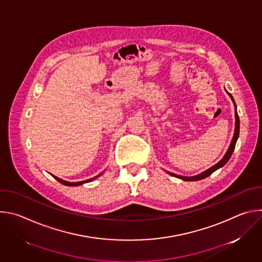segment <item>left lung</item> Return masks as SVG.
<instances>
[{"label":"left lung","mask_w":262,"mask_h":262,"mask_svg":"<svg viewBox=\"0 0 262 262\" xmlns=\"http://www.w3.org/2000/svg\"><path fill=\"white\" fill-rule=\"evenodd\" d=\"M225 91H226L227 94L230 96L231 100L233 101L234 107H235V127H234V134H233V138H232V140H231V143H230V145H229V148H228V150L226 151L225 156H224L223 159H222L219 163H216L214 166L210 167L209 169L205 170L204 172H202V173H200V174H198V175H195V176H181V175H177V174L171 173V172H169V171H166L169 175L174 176V177L179 178V179H182V180H185V181H197V180H201V179H204V178L208 177V176L211 175L214 171H216L217 169L222 168L223 166H225V165L227 164V162L230 160V158H231V156H232V154H233V151H234L236 141H237L238 136H239V117H238L237 111H236V103H235V101H234L232 95H231L226 89H225Z\"/></svg>","instance_id":"1"}]
</instances>
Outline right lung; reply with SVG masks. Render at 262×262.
Wrapping results in <instances>:
<instances>
[{
  "mask_svg": "<svg viewBox=\"0 0 262 262\" xmlns=\"http://www.w3.org/2000/svg\"><path fill=\"white\" fill-rule=\"evenodd\" d=\"M101 174H99V175H97V176H95V177H93V178H90V179H87V180H84V181H79V182H69V181H66V180H63V179H61V178H59V177H57V176H54V178L56 179V180H58L60 183H62V184H64V185H68V186H78V185H82V184H84V183H87V182H90V181H92V180H94V179H96L97 177H99Z\"/></svg>",
  "mask_w": 262,
  "mask_h": 262,
  "instance_id": "add662e5",
  "label": "right lung"
}]
</instances>
